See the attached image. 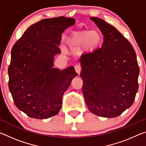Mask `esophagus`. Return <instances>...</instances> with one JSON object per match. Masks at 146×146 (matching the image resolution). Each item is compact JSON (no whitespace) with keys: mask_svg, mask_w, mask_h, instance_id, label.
Returning a JSON list of instances; mask_svg holds the SVG:
<instances>
[{"mask_svg":"<svg viewBox=\"0 0 146 146\" xmlns=\"http://www.w3.org/2000/svg\"><path fill=\"white\" fill-rule=\"evenodd\" d=\"M75 71L76 73H77L78 75L79 74H80V71H81V67H80V66H79V65H76L75 66Z\"/></svg>","mask_w":146,"mask_h":146,"instance_id":"obj_1","label":"esophagus"}]
</instances>
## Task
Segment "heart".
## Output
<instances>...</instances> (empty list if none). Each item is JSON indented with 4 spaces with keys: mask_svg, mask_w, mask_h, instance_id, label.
Segmentation results:
<instances>
[{
    "mask_svg": "<svg viewBox=\"0 0 146 146\" xmlns=\"http://www.w3.org/2000/svg\"><path fill=\"white\" fill-rule=\"evenodd\" d=\"M67 44L73 48H84L88 51H94L99 48L102 42V37L98 31L85 30L73 33L67 39Z\"/></svg>",
    "mask_w": 146,
    "mask_h": 146,
    "instance_id": "obj_1",
    "label": "heart"
}]
</instances>
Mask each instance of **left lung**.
I'll list each match as a JSON object with an SVG mask.
<instances>
[{
  "label": "left lung",
  "instance_id": "left-lung-1",
  "mask_svg": "<svg viewBox=\"0 0 146 146\" xmlns=\"http://www.w3.org/2000/svg\"><path fill=\"white\" fill-rule=\"evenodd\" d=\"M104 36L100 48L81 55L80 77L86 105L99 117H118L134 102L139 75L131 44L114 26L91 17Z\"/></svg>",
  "mask_w": 146,
  "mask_h": 146
}]
</instances>
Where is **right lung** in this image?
Returning <instances> with one entry per match:
<instances>
[{
  "mask_svg": "<svg viewBox=\"0 0 146 146\" xmlns=\"http://www.w3.org/2000/svg\"><path fill=\"white\" fill-rule=\"evenodd\" d=\"M75 20L65 17L43 19L29 27L11 49L9 89L14 103L28 117L46 119L57 115L63 95L78 75L73 66L53 68L60 53L62 33Z\"/></svg>",
  "mask_w": 146,
  "mask_h": 146,
  "instance_id": "add662e5",
  "label": "right lung"
}]
</instances>
